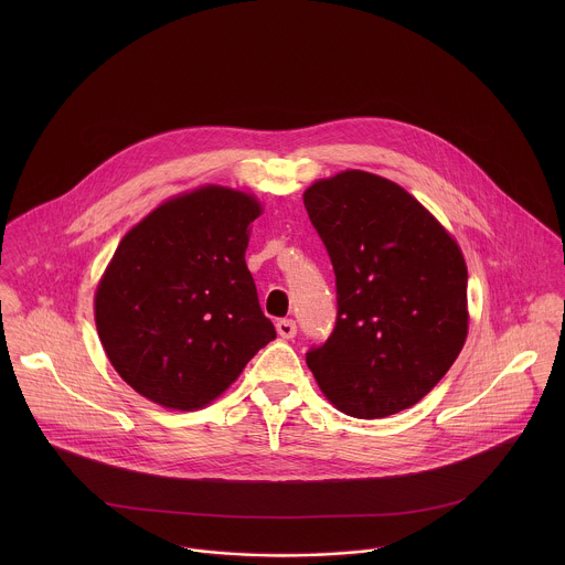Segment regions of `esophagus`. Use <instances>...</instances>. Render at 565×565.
Masks as SVG:
<instances>
[{
    "label": "esophagus",
    "mask_w": 565,
    "mask_h": 565,
    "mask_svg": "<svg viewBox=\"0 0 565 565\" xmlns=\"http://www.w3.org/2000/svg\"><path fill=\"white\" fill-rule=\"evenodd\" d=\"M276 330H278V334H280L282 339H294L296 332H298V326H296L294 320H278V322H276Z\"/></svg>",
    "instance_id": "esophagus-1"
}]
</instances>
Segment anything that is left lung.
<instances>
[{
    "label": "left lung",
    "mask_w": 565,
    "mask_h": 565,
    "mask_svg": "<svg viewBox=\"0 0 565 565\" xmlns=\"http://www.w3.org/2000/svg\"><path fill=\"white\" fill-rule=\"evenodd\" d=\"M330 256L337 322L309 348L323 396L361 419L419 403L468 337V267L444 226L392 180L348 169L305 191Z\"/></svg>",
    "instance_id": "1"
}]
</instances>
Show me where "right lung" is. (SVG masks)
I'll return each mask as SVG.
<instances>
[{
    "mask_svg": "<svg viewBox=\"0 0 565 565\" xmlns=\"http://www.w3.org/2000/svg\"><path fill=\"white\" fill-rule=\"evenodd\" d=\"M258 215L242 191L204 186L161 204L115 249L95 294L97 334L148 401L200 408L276 339L245 265Z\"/></svg>",
    "mask_w": 565,
    "mask_h": 565,
    "instance_id": "1",
    "label": "right lung"
}]
</instances>
